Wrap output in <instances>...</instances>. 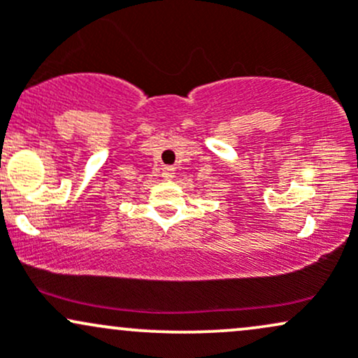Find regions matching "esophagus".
Returning a JSON list of instances; mask_svg holds the SVG:
<instances>
[{"label":"esophagus","mask_w":358,"mask_h":358,"mask_svg":"<svg viewBox=\"0 0 358 358\" xmlns=\"http://www.w3.org/2000/svg\"><path fill=\"white\" fill-rule=\"evenodd\" d=\"M162 176L163 180H166V182H170V180L175 178V168L173 166H165L162 171Z\"/></svg>","instance_id":"34e87169"}]
</instances>
